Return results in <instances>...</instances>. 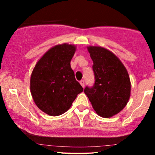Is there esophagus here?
Listing matches in <instances>:
<instances>
[{
  "label": "esophagus",
  "instance_id": "esophagus-1",
  "mask_svg": "<svg viewBox=\"0 0 155 155\" xmlns=\"http://www.w3.org/2000/svg\"><path fill=\"white\" fill-rule=\"evenodd\" d=\"M80 84L81 85L82 87H84V80H81V81H80Z\"/></svg>",
  "mask_w": 155,
  "mask_h": 155
}]
</instances>
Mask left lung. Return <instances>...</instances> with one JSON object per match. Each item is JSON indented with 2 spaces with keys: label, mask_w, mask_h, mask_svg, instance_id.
<instances>
[{
  "label": "left lung",
  "mask_w": 155,
  "mask_h": 155,
  "mask_svg": "<svg viewBox=\"0 0 155 155\" xmlns=\"http://www.w3.org/2000/svg\"><path fill=\"white\" fill-rule=\"evenodd\" d=\"M87 50L93 62L95 81L86 87L85 95L99 116L109 118L125 107L130 96L131 84L127 69L111 51L98 46H90Z\"/></svg>",
  "instance_id": "left-lung-1"
}]
</instances>
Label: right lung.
Here are the masks:
<instances>
[{
    "mask_svg": "<svg viewBox=\"0 0 155 155\" xmlns=\"http://www.w3.org/2000/svg\"><path fill=\"white\" fill-rule=\"evenodd\" d=\"M76 49L73 44L54 46L40 58L33 68L30 84L31 95L39 109L48 115L63 114L83 91L71 67Z\"/></svg>",
    "mask_w": 155,
    "mask_h": 155,
    "instance_id": "obj_1",
    "label": "right lung"
}]
</instances>
